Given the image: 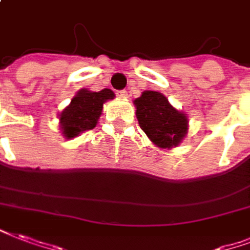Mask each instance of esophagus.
<instances>
[{
    "instance_id": "1",
    "label": "esophagus",
    "mask_w": 250,
    "mask_h": 250,
    "mask_svg": "<svg viewBox=\"0 0 250 250\" xmlns=\"http://www.w3.org/2000/svg\"><path fill=\"white\" fill-rule=\"evenodd\" d=\"M116 95H118L119 98L128 97V94H127V91H125V90H119V91H116Z\"/></svg>"
}]
</instances>
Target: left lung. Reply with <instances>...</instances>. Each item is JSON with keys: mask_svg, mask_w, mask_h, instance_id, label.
Listing matches in <instances>:
<instances>
[{"mask_svg": "<svg viewBox=\"0 0 250 250\" xmlns=\"http://www.w3.org/2000/svg\"><path fill=\"white\" fill-rule=\"evenodd\" d=\"M134 103L140 128L156 146L172 148L186 136L188 130L187 116L173 108L163 94L144 91Z\"/></svg>", "mask_w": 250, "mask_h": 250, "instance_id": "1", "label": "left lung"}]
</instances>
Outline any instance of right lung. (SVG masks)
Masks as SVG:
<instances>
[{
	"label": "right lung",
	"mask_w": 250,
	"mask_h": 250,
	"mask_svg": "<svg viewBox=\"0 0 250 250\" xmlns=\"http://www.w3.org/2000/svg\"><path fill=\"white\" fill-rule=\"evenodd\" d=\"M114 97L115 95L110 88L98 92L81 90L59 115L61 130L64 138L70 139L78 136L83 131L92 130L101 116L103 103Z\"/></svg>",
	"instance_id": "add662e5"
}]
</instances>
